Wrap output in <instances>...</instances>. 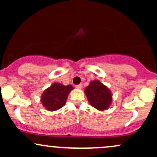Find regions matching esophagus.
<instances>
[{
    "label": "esophagus",
    "instance_id": "obj_1",
    "mask_svg": "<svg viewBox=\"0 0 157 157\" xmlns=\"http://www.w3.org/2000/svg\"><path fill=\"white\" fill-rule=\"evenodd\" d=\"M75 87H76L77 89H81L82 88V84H79V85H77Z\"/></svg>",
    "mask_w": 157,
    "mask_h": 157
}]
</instances>
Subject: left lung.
I'll return each mask as SVG.
<instances>
[{"label":"left lung","instance_id":"8db88e82","mask_svg":"<svg viewBox=\"0 0 157 157\" xmlns=\"http://www.w3.org/2000/svg\"><path fill=\"white\" fill-rule=\"evenodd\" d=\"M90 105L99 111L107 110L112 102V94L107 86L99 80H92L85 89Z\"/></svg>","mask_w":157,"mask_h":157}]
</instances>
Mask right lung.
I'll return each instance as SVG.
<instances>
[{
    "mask_svg": "<svg viewBox=\"0 0 157 157\" xmlns=\"http://www.w3.org/2000/svg\"><path fill=\"white\" fill-rule=\"evenodd\" d=\"M74 89L71 85L55 82L46 89L41 95L40 101L45 109L49 111H57L65 105L70 91Z\"/></svg>",
    "mask_w": 157,
    "mask_h": 157,
    "instance_id": "right-lung-1",
    "label": "right lung"
}]
</instances>
